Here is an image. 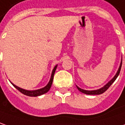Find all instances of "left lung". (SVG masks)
<instances>
[{
	"mask_svg": "<svg viewBox=\"0 0 125 125\" xmlns=\"http://www.w3.org/2000/svg\"><path fill=\"white\" fill-rule=\"evenodd\" d=\"M121 66H122V62H121V63H120V66L119 67V69L118 70V72H117V73L115 75V77L113 78L112 80L109 81V83L107 84H106L105 86L103 87H102L101 89H99V90H92V91H90V90H83V89H81L79 87L77 86V89L79 90L81 92H83L84 94H90V95H96V94H103V92H105L109 87H110V85H112V84L115 81V80L116 79V78L118 77V76L119 75L120 72V69H121Z\"/></svg>",
	"mask_w": 125,
	"mask_h": 125,
	"instance_id": "obj_1",
	"label": "left lung"
}]
</instances>
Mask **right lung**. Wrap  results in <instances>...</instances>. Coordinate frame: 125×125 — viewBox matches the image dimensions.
<instances>
[{
    "label": "right lung",
    "instance_id": "obj_1",
    "mask_svg": "<svg viewBox=\"0 0 125 125\" xmlns=\"http://www.w3.org/2000/svg\"><path fill=\"white\" fill-rule=\"evenodd\" d=\"M57 66H55L54 69H53L52 72L51 77V79H50V81H49V83H48V85H47L46 87H43V88H42V89L37 90H33V91H29V90H26L22 89V88H20V87L15 85L14 84L12 83V85L14 87H16L18 90H19L21 93H22V94L24 95L29 96H40V95L42 94H44L45 93H46V92L50 90L51 87L52 83V81H53V77H54V74H55V72L56 68H57Z\"/></svg>",
    "mask_w": 125,
    "mask_h": 125
}]
</instances>
